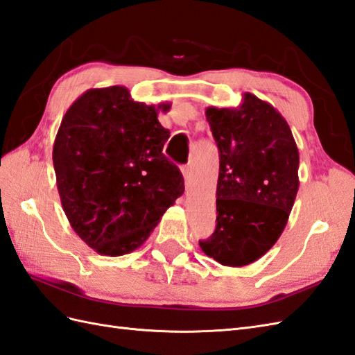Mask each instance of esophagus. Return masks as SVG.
Instances as JSON below:
<instances>
[{
	"label": "esophagus",
	"mask_w": 355,
	"mask_h": 355,
	"mask_svg": "<svg viewBox=\"0 0 355 355\" xmlns=\"http://www.w3.org/2000/svg\"><path fill=\"white\" fill-rule=\"evenodd\" d=\"M181 174H183L184 181H186V184H187V183H189V178H190V175H192V168H190L189 165L181 166Z\"/></svg>",
	"instance_id": "1"
}]
</instances>
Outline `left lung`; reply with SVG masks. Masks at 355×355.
I'll use <instances>...</instances> for the list:
<instances>
[{
  "mask_svg": "<svg viewBox=\"0 0 355 355\" xmlns=\"http://www.w3.org/2000/svg\"><path fill=\"white\" fill-rule=\"evenodd\" d=\"M219 148L217 225L202 252L244 267L275 246L298 192V148L284 116L250 93L237 107L205 109Z\"/></svg>",
  "mask_w": 355,
  "mask_h": 355,
  "instance_id": "8db88e82",
  "label": "left lung"
}]
</instances>
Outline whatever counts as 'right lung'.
I'll return each instance as SVG.
<instances>
[{
    "label": "right lung",
    "mask_w": 355,
    "mask_h": 355,
    "mask_svg": "<svg viewBox=\"0 0 355 355\" xmlns=\"http://www.w3.org/2000/svg\"><path fill=\"white\" fill-rule=\"evenodd\" d=\"M169 109L135 102L114 85L85 91L62 116L52 150L61 205L100 255L141 248L184 192L180 169L163 154L169 130L157 115Z\"/></svg>",
    "instance_id": "obj_1"
}]
</instances>
